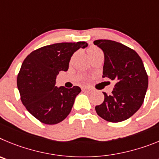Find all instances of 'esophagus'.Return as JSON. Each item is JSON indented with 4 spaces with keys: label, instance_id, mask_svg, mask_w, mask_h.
Returning <instances> with one entry per match:
<instances>
[{
    "label": "esophagus",
    "instance_id": "esophagus-1",
    "mask_svg": "<svg viewBox=\"0 0 159 159\" xmlns=\"http://www.w3.org/2000/svg\"><path fill=\"white\" fill-rule=\"evenodd\" d=\"M82 90L83 91H86V92H90L91 89L89 88V87H84V88H82Z\"/></svg>",
    "mask_w": 159,
    "mask_h": 159
}]
</instances>
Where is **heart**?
<instances>
[{
    "label": "heart",
    "mask_w": 159,
    "mask_h": 159,
    "mask_svg": "<svg viewBox=\"0 0 159 159\" xmlns=\"http://www.w3.org/2000/svg\"><path fill=\"white\" fill-rule=\"evenodd\" d=\"M99 51H100L98 48H94V47H93V48H89L88 50H87V52H88V55H89V58L91 56H93V55H95L96 53L99 52Z\"/></svg>",
    "instance_id": "1"
}]
</instances>
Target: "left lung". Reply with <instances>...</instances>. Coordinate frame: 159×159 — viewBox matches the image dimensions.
Returning a JSON list of instances; mask_svg holds the SVG:
<instances>
[{"mask_svg": "<svg viewBox=\"0 0 159 159\" xmlns=\"http://www.w3.org/2000/svg\"><path fill=\"white\" fill-rule=\"evenodd\" d=\"M104 52L103 78L116 81L111 94L95 107L97 115L108 122L126 120L139 109L148 87V76L139 55L127 46L108 39L93 42Z\"/></svg>", "mask_w": 159, "mask_h": 159, "instance_id": "1", "label": "left lung"}]
</instances>
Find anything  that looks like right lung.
Returning a JSON list of instances; mask_svg holds the SVG:
<instances>
[{"mask_svg":"<svg viewBox=\"0 0 159 159\" xmlns=\"http://www.w3.org/2000/svg\"><path fill=\"white\" fill-rule=\"evenodd\" d=\"M85 42L60 43L44 46L27 56L17 76V87L25 108L46 124H56L70 114L78 86H55L59 71H67L71 57Z\"/></svg>","mask_w":159,"mask_h":159,"instance_id":"1","label":"right lung"}]
</instances>
